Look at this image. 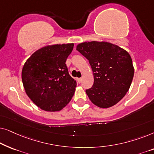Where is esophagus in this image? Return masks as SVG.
<instances>
[{"mask_svg": "<svg viewBox=\"0 0 154 154\" xmlns=\"http://www.w3.org/2000/svg\"><path fill=\"white\" fill-rule=\"evenodd\" d=\"M81 81H82L81 78H79V79H77V81H78V83H81Z\"/></svg>", "mask_w": 154, "mask_h": 154, "instance_id": "obj_1", "label": "esophagus"}]
</instances>
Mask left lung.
Instances as JSON below:
<instances>
[{
	"mask_svg": "<svg viewBox=\"0 0 154 154\" xmlns=\"http://www.w3.org/2000/svg\"><path fill=\"white\" fill-rule=\"evenodd\" d=\"M76 50L88 59L93 71V85L85 91L90 101L102 109L116 104L129 90L134 76L130 54L104 41L84 42Z\"/></svg>",
	"mask_w": 154,
	"mask_h": 154,
	"instance_id": "obj_1",
	"label": "left lung"
}]
</instances>
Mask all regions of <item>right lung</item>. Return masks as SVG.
<instances>
[{"mask_svg": "<svg viewBox=\"0 0 154 154\" xmlns=\"http://www.w3.org/2000/svg\"><path fill=\"white\" fill-rule=\"evenodd\" d=\"M74 44L47 45L24 63L22 79L25 92L34 104L46 111H60L74 94L76 82L65 62Z\"/></svg>", "mask_w": 154, "mask_h": 154, "instance_id": "1", "label": "right lung"}]
</instances>
